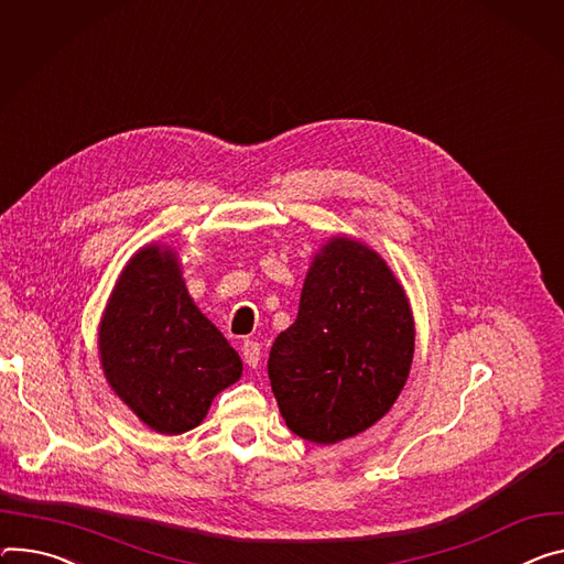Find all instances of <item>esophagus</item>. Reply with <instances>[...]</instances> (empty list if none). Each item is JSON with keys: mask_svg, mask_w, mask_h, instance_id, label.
I'll return each instance as SVG.
<instances>
[{"mask_svg": "<svg viewBox=\"0 0 564 564\" xmlns=\"http://www.w3.org/2000/svg\"><path fill=\"white\" fill-rule=\"evenodd\" d=\"M242 357H245V365H247L249 369L259 367V362H261V344L247 339V341L242 344Z\"/></svg>", "mask_w": 564, "mask_h": 564, "instance_id": "obj_1", "label": "esophagus"}]
</instances>
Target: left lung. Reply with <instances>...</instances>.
<instances>
[{
  "mask_svg": "<svg viewBox=\"0 0 564 564\" xmlns=\"http://www.w3.org/2000/svg\"><path fill=\"white\" fill-rule=\"evenodd\" d=\"M414 317L382 256L350 238L326 242L305 274L299 315L270 350L285 425L330 445L376 425L414 360Z\"/></svg>",
  "mask_w": 564,
  "mask_h": 564,
  "instance_id": "left-lung-1",
  "label": "left lung"
}]
</instances>
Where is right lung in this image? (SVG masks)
Here are the masks:
<instances>
[{"mask_svg": "<svg viewBox=\"0 0 564 564\" xmlns=\"http://www.w3.org/2000/svg\"><path fill=\"white\" fill-rule=\"evenodd\" d=\"M98 350L115 393L169 436L197 427L242 373L238 352L188 296L175 251L162 245L139 249L121 272Z\"/></svg>", "mask_w": 564, "mask_h": 564, "instance_id": "add662e5", "label": "right lung"}]
</instances>
